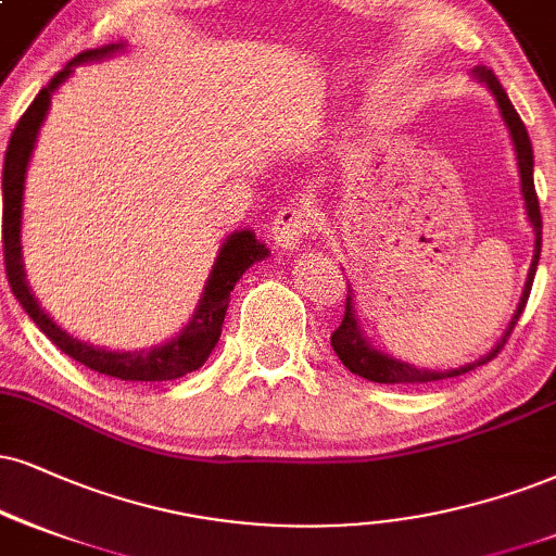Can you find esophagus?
<instances>
[{
  "mask_svg": "<svg viewBox=\"0 0 556 556\" xmlns=\"http://www.w3.org/2000/svg\"><path fill=\"white\" fill-rule=\"evenodd\" d=\"M312 226H314V208L309 203L296 201V203L283 205V208L278 211L276 218H273L270 235L276 239V244L283 247V250H296V247L312 235Z\"/></svg>",
  "mask_w": 556,
  "mask_h": 556,
  "instance_id": "obj_1",
  "label": "esophagus"
}]
</instances>
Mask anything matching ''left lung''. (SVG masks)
<instances>
[{"instance_id": "left-lung-1", "label": "left lung", "mask_w": 556, "mask_h": 556, "mask_svg": "<svg viewBox=\"0 0 556 556\" xmlns=\"http://www.w3.org/2000/svg\"><path fill=\"white\" fill-rule=\"evenodd\" d=\"M475 79L482 81L484 87L490 89L492 98L497 102V111L503 115L505 128H508L513 149H516V160H518V175H520V193H523V205H526V216H529V224L533 229V260L529 267V278H526L523 286V296H520L516 314H513L508 330L503 332V338L497 340V345L492 348L488 355L475 363H467V366H458V368H443V371H435V368H417L413 363L394 358V355L379 351L368 342L366 332L361 327V317L358 309H355V293L353 289H348V301H345V317H342V325L338 330L332 332V351L338 353V358L342 361V366L348 371L361 376V379L376 381V383H428V381H441V379H451V376H462L471 371V368L482 366L490 358H495L500 353V348L505 345L510 338L513 327L520 314L526 309V301H529L531 286H533V276H536V265H539V255H541V211H539V198H536V188H533V149H531V139L529 131H526L523 121L513 108V102L508 100V92H505L503 85H500L495 74L490 68L477 66Z\"/></svg>"}]
</instances>
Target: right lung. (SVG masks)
Returning a JSON list of instances; mask_svg holds the SVG:
<instances>
[{"label":"right lung","instance_id":"right-lung-1","mask_svg":"<svg viewBox=\"0 0 556 556\" xmlns=\"http://www.w3.org/2000/svg\"><path fill=\"white\" fill-rule=\"evenodd\" d=\"M126 43H108L102 48L79 53L72 59L61 72L48 81L33 100V105L23 113V118L10 136V147L4 154L2 169V198H4V218H2V250H4V267L7 280H10L12 293L23 304L40 332L46 334L53 345H59L66 355L79 361L81 366L92 368V371L113 376L121 381H173L185 374H193L208 361L211 351L216 348L222 338V325L226 317V306H229L231 291H235L237 280L244 276L247 267H252L260 260L270 255V250L260 242L252 229L235 231L226 237V242L218 250L216 263L211 267V276L205 280L201 301H198L193 317L182 327L175 338H169L162 345L149 348V351H108V348L89 345L68 334L66 330L48 317L43 306L38 304L36 293L30 291L25 278L23 265V244H20V229H23V193H25V173L30 164L33 149H36L38 131L43 126L48 108H51V94L72 77L74 66L89 64V61L111 59L113 53H121Z\"/></svg>","mask_w":556,"mask_h":556}]
</instances>
